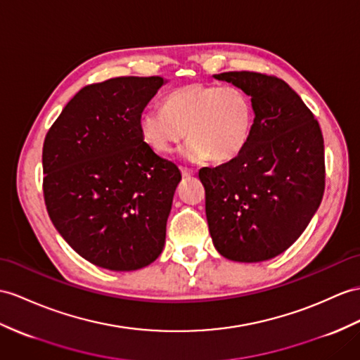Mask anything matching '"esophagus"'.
I'll use <instances>...</instances> for the list:
<instances>
[{
    "instance_id": "34e87169",
    "label": "esophagus",
    "mask_w": 360,
    "mask_h": 360,
    "mask_svg": "<svg viewBox=\"0 0 360 360\" xmlns=\"http://www.w3.org/2000/svg\"><path fill=\"white\" fill-rule=\"evenodd\" d=\"M181 171V175L183 177H192V175H195V171H192V169H188V168H181L180 169Z\"/></svg>"
}]
</instances>
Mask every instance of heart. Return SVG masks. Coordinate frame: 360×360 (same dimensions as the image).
<instances>
[{"label":"heart","instance_id":"obj_1","mask_svg":"<svg viewBox=\"0 0 360 360\" xmlns=\"http://www.w3.org/2000/svg\"><path fill=\"white\" fill-rule=\"evenodd\" d=\"M255 112L249 96L235 86L192 84L172 91L165 108H150L139 119L143 142L157 154H171L189 136L183 157L189 162H227L250 140Z\"/></svg>","mask_w":360,"mask_h":360}]
</instances>
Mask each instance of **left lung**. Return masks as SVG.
<instances>
[{
    "instance_id": "left-lung-1",
    "label": "left lung",
    "mask_w": 360,
    "mask_h": 360,
    "mask_svg": "<svg viewBox=\"0 0 360 360\" xmlns=\"http://www.w3.org/2000/svg\"><path fill=\"white\" fill-rule=\"evenodd\" d=\"M214 77L250 96L255 122L240 155L198 172L210 236L227 259L275 258L300 238L321 205L326 163L319 124L283 79L253 72Z\"/></svg>"
}]
</instances>
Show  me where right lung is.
I'll list each match as a JSON object with an SVG mask.
<instances>
[{
  "instance_id": "obj_1",
  "label": "right lung",
  "mask_w": 360,
  "mask_h": 360,
  "mask_svg": "<svg viewBox=\"0 0 360 360\" xmlns=\"http://www.w3.org/2000/svg\"><path fill=\"white\" fill-rule=\"evenodd\" d=\"M165 81L114 77L76 93L44 140V200L50 220L91 264L131 271L159 258L177 166L157 155L139 129Z\"/></svg>"
}]
</instances>
